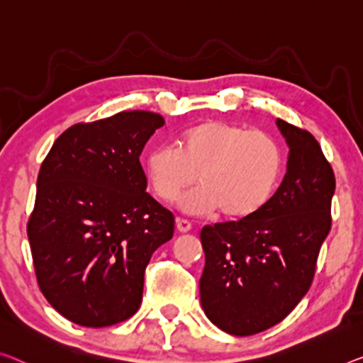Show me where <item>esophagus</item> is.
<instances>
[{
  "mask_svg": "<svg viewBox=\"0 0 363 363\" xmlns=\"http://www.w3.org/2000/svg\"><path fill=\"white\" fill-rule=\"evenodd\" d=\"M176 228L179 233H187V231L192 230V223L184 218H176Z\"/></svg>",
  "mask_w": 363,
  "mask_h": 363,
  "instance_id": "1",
  "label": "esophagus"
}]
</instances>
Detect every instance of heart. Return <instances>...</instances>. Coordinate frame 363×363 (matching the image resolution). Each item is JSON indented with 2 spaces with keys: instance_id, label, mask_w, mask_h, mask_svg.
<instances>
[{
  "instance_id": "obj_1",
  "label": "heart",
  "mask_w": 363,
  "mask_h": 363,
  "mask_svg": "<svg viewBox=\"0 0 363 363\" xmlns=\"http://www.w3.org/2000/svg\"><path fill=\"white\" fill-rule=\"evenodd\" d=\"M280 166L282 155L270 135L221 121L187 130L177 147L160 145L145 160L156 197L174 202L197 177L200 186L181 200L184 212L221 210L226 218L256 213L272 194Z\"/></svg>"
}]
</instances>
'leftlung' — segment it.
<instances>
[{
	"label": "left lung",
	"mask_w": 363,
	"mask_h": 363,
	"mask_svg": "<svg viewBox=\"0 0 363 363\" xmlns=\"http://www.w3.org/2000/svg\"><path fill=\"white\" fill-rule=\"evenodd\" d=\"M275 123L289 145L282 184L256 213L200 231V303L233 336L262 333L289 316L310 289L331 230V164L310 132L282 118Z\"/></svg>",
	"instance_id": "left-lung-1"
}]
</instances>
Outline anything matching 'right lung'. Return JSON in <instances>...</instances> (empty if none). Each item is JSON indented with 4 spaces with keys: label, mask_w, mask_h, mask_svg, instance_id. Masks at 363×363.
<instances>
[{
    "label": "right lung",
    "mask_w": 363,
    "mask_h": 363,
    "mask_svg": "<svg viewBox=\"0 0 363 363\" xmlns=\"http://www.w3.org/2000/svg\"><path fill=\"white\" fill-rule=\"evenodd\" d=\"M160 113L118 112L77 123L43 160L27 223L37 282L67 320L104 328L133 316L151 254L174 216L147 192L140 155Z\"/></svg>",
    "instance_id": "obj_1"
}]
</instances>
